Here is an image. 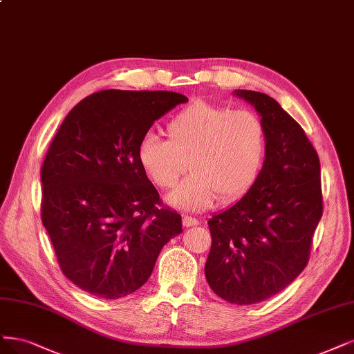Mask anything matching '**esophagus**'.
I'll return each instance as SVG.
<instances>
[{
	"label": "esophagus",
	"mask_w": 354,
	"mask_h": 354,
	"mask_svg": "<svg viewBox=\"0 0 354 354\" xmlns=\"http://www.w3.org/2000/svg\"><path fill=\"white\" fill-rule=\"evenodd\" d=\"M199 224V219H196V218H192V216H183V225H185L186 228H189V227H194V225H198Z\"/></svg>",
	"instance_id": "esophagus-1"
}]
</instances>
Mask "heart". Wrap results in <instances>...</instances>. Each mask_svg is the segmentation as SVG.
I'll use <instances>...</instances> for the list:
<instances>
[{"label":"heart","mask_w":354,"mask_h":354,"mask_svg":"<svg viewBox=\"0 0 354 354\" xmlns=\"http://www.w3.org/2000/svg\"><path fill=\"white\" fill-rule=\"evenodd\" d=\"M167 140L146 133L138 145V162L156 187L169 189L167 202L186 212H202L221 201L233 202L256 185L266 160L263 121L249 109H230L194 101L165 126Z\"/></svg>","instance_id":"1"}]
</instances>
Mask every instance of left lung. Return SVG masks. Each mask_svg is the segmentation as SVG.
Wrapping results in <instances>:
<instances>
[{
  "label": "left lung",
  "instance_id": "left-lung-1",
  "mask_svg": "<svg viewBox=\"0 0 354 354\" xmlns=\"http://www.w3.org/2000/svg\"><path fill=\"white\" fill-rule=\"evenodd\" d=\"M259 114L268 151L256 185L208 221L212 246L205 277L234 304L270 299L299 277L322 216L321 164L297 121L262 92L236 89Z\"/></svg>",
  "mask_w": 354,
  "mask_h": 354
}]
</instances>
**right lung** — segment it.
Listing matches in <instances>:
<instances>
[{"label":"right lung","mask_w":354,"mask_h":354,"mask_svg":"<svg viewBox=\"0 0 354 354\" xmlns=\"http://www.w3.org/2000/svg\"><path fill=\"white\" fill-rule=\"evenodd\" d=\"M186 101L168 91L92 93L67 114L48 149L42 224L61 271L93 296L120 299L140 288L183 231L180 214L158 206L136 151L153 121Z\"/></svg>","instance_id":"obj_1"}]
</instances>
